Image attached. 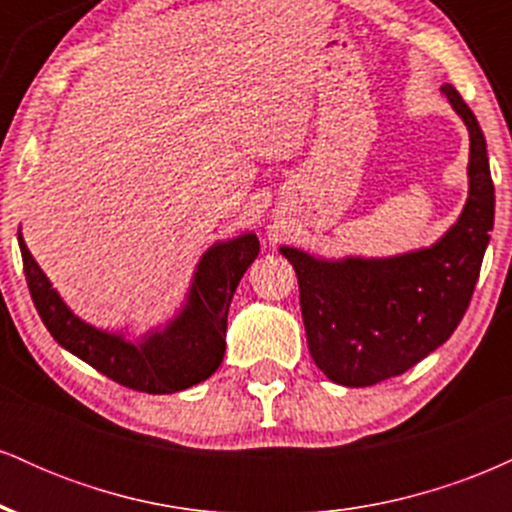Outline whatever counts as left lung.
<instances>
[{"mask_svg":"<svg viewBox=\"0 0 512 512\" xmlns=\"http://www.w3.org/2000/svg\"><path fill=\"white\" fill-rule=\"evenodd\" d=\"M443 93L469 129V197L436 245L385 260H317L281 248L298 276L310 356L337 385L402 375L448 342L472 301L496 197L477 117L450 84Z\"/></svg>","mask_w":512,"mask_h":512,"instance_id":"8db88e82","label":"left lung"}]
</instances>
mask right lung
I'll return each instance as SVG.
<instances>
[{"label":"right lung","mask_w":512,"mask_h":512,"mask_svg":"<svg viewBox=\"0 0 512 512\" xmlns=\"http://www.w3.org/2000/svg\"><path fill=\"white\" fill-rule=\"evenodd\" d=\"M19 248L35 310L57 344L129 390L170 395L202 383L221 366L231 298L260 252V240L243 233L204 252L180 313L139 342L86 325L52 289L21 233Z\"/></svg>","instance_id":"add662e5"}]
</instances>
